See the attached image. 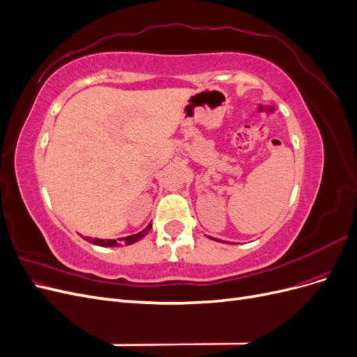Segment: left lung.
Returning <instances> with one entry per match:
<instances>
[{"label": "left lung", "instance_id": "left-lung-1", "mask_svg": "<svg viewBox=\"0 0 357 357\" xmlns=\"http://www.w3.org/2000/svg\"><path fill=\"white\" fill-rule=\"evenodd\" d=\"M211 240H213V238H211Z\"/></svg>", "mask_w": 357, "mask_h": 357}]
</instances>
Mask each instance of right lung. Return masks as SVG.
Returning <instances> with one entry per match:
<instances>
[{
  "label": "right lung",
  "mask_w": 357,
  "mask_h": 357,
  "mask_svg": "<svg viewBox=\"0 0 357 357\" xmlns=\"http://www.w3.org/2000/svg\"><path fill=\"white\" fill-rule=\"evenodd\" d=\"M150 228H152V226H147V228L144 231H142V232L125 236V238H117V240H100V238H92V236H84L82 234H80V236H82V238H84L86 241H89V243H92L95 245H100V247H119V245L134 244V243L139 241L142 238H144V236L149 234Z\"/></svg>",
  "instance_id": "add662e5"
}]
</instances>
